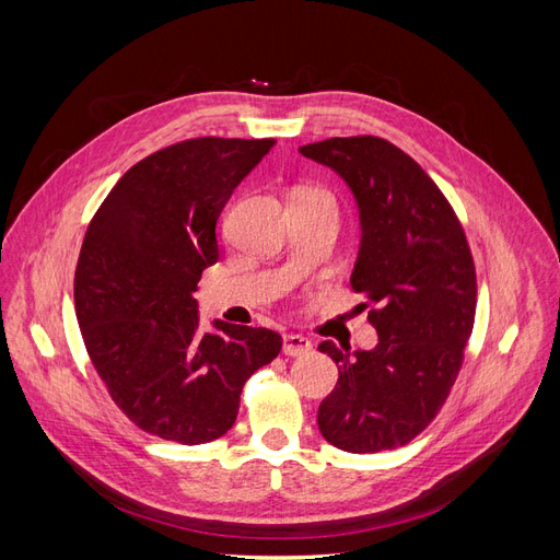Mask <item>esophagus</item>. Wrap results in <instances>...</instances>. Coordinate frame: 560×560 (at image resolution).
Returning <instances> with one entry per match:
<instances>
[{"label": "esophagus", "mask_w": 560, "mask_h": 560, "mask_svg": "<svg viewBox=\"0 0 560 560\" xmlns=\"http://www.w3.org/2000/svg\"><path fill=\"white\" fill-rule=\"evenodd\" d=\"M313 350V343L306 336L299 334H287L282 338V352L290 354V358H301V354H308Z\"/></svg>", "instance_id": "obj_1"}]
</instances>
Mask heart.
Here are the masks:
<instances>
[{
    "label": "heart",
    "instance_id": "b5f03b06",
    "mask_svg": "<svg viewBox=\"0 0 560 560\" xmlns=\"http://www.w3.org/2000/svg\"><path fill=\"white\" fill-rule=\"evenodd\" d=\"M308 194H317V191H308ZM322 196V194H319Z\"/></svg>",
    "mask_w": 560,
    "mask_h": 560
}]
</instances>
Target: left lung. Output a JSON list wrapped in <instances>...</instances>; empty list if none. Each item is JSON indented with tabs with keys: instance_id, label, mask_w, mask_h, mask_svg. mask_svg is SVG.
Here are the masks:
<instances>
[{
	"instance_id": "obj_1",
	"label": "left lung",
	"mask_w": 560,
	"mask_h": 560,
	"mask_svg": "<svg viewBox=\"0 0 560 560\" xmlns=\"http://www.w3.org/2000/svg\"><path fill=\"white\" fill-rule=\"evenodd\" d=\"M331 167L354 196L362 241L350 276L378 331L371 350L319 343L338 364L322 399V436L348 453L409 444L442 409L463 366L477 311V273L465 231L428 173L374 135L299 149ZM366 308V303H362Z\"/></svg>"
}]
</instances>
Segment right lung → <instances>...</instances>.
Masks as SVG:
<instances>
[{
    "instance_id": "obj_1",
    "label": "right lung",
    "mask_w": 560,
    "mask_h": 560,
    "mask_svg": "<svg viewBox=\"0 0 560 560\" xmlns=\"http://www.w3.org/2000/svg\"><path fill=\"white\" fill-rule=\"evenodd\" d=\"M276 140L196 138L135 163L91 219L74 273L89 358L140 430L186 446L226 434L280 334L214 319L194 292L219 259L217 219Z\"/></svg>"
}]
</instances>
